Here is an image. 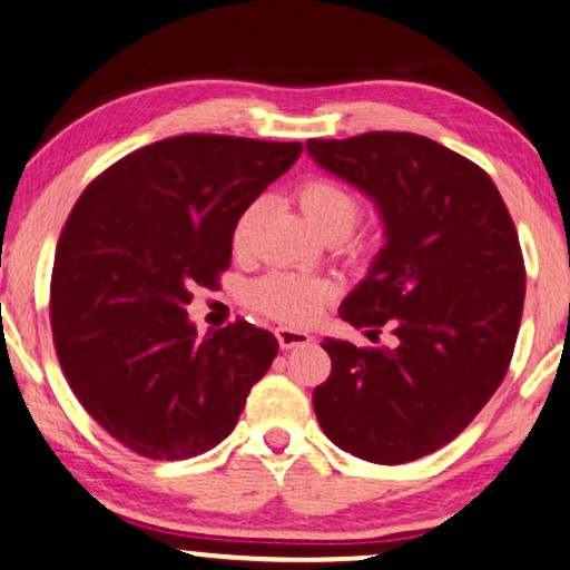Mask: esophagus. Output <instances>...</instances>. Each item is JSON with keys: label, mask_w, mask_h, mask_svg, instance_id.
Wrapping results in <instances>:
<instances>
[{"label": "esophagus", "mask_w": 570, "mask_h": 570, "mask_svg": "<svg viewBox=\"0 0 570 570\" xmlns=\"http://www.w3.org/2000/svg\"><path fill=\"white\" fill-rule=\"evenodd\" d=\"M276 337H278V345H282L284 351H292V347H302V345L312 343L309 333H304V330H294V327H278Z\"/></svg>", "instance_id": "34e87169"}]
</instances>
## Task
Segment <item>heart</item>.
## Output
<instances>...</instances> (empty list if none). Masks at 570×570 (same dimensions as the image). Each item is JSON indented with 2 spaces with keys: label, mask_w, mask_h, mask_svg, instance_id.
Here are the masks:
<instances>
[{
  "label": "heart",
  "mask_w": 570,
  "mask_h": 570,
  "mask_svg": "<svg viewBox=\"0 0 570 570\" xmlns=\"http://www.w3.org/2000/svg\"><path fill=\"white\" fill-rule=\"evenodd\" d=\"M299 207L307 217V223L322 240L340 243L343 240L345 250L353 258H361L368 250L366 240H345L351 235L355 219H358L361 204L355 194L345 189L343 184L333 181V178H309L299 186L296 191ZM258 215V204H250L237 219L233 245L237 250H243L248 245L250 225ZM335 286L327 278L320 276H299V274H274L261 276L258 282H253L245 288V302L250 309L266 314L271 320L286 322V325H307L322 307L333 299Z\"/></svg>",
  "instance_id": "1"
}]
</instances>
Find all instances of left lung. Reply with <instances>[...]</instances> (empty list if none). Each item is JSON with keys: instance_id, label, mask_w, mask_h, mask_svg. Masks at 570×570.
<instances>
[{"instance_id": "1", "label": "left lung", "mask_w": 570, "mask_h": 570, "mask_svg": "<svg viewBox=\"0 0 570 570\" xmlns=\"http://www.w3.org/2000/svg\"><path fill=\"white\" fill-rule=\"evenodd\" d=\"M314 164L373 202L384 245L340 317L394 345L325 337L333 371L312 394L345 453L410 463L461 435L502 384L520 333L524 263L487 171L414 132L307 140Z\"/></svg>"}]
</instances>
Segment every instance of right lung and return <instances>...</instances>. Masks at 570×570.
<instances>
[{"instance_id": "obj_1", "label": "right lung", "mask_w": 570, "mask_h": 570, "mask_svg": "<svg viewBox=\"0 0 570 570\" xmlns=\"http://www.w3.org/2000/svg\"><path fill=\"white\" fill-rule=\"evenodd\" d=\"M302 142L178 135L87 186L61 233L50 327L68 386L115 440L184 461L230 435L278 340L237 320L197 337L186 304L230 266L237 219Z\"/></svg>"}]
</instances>
